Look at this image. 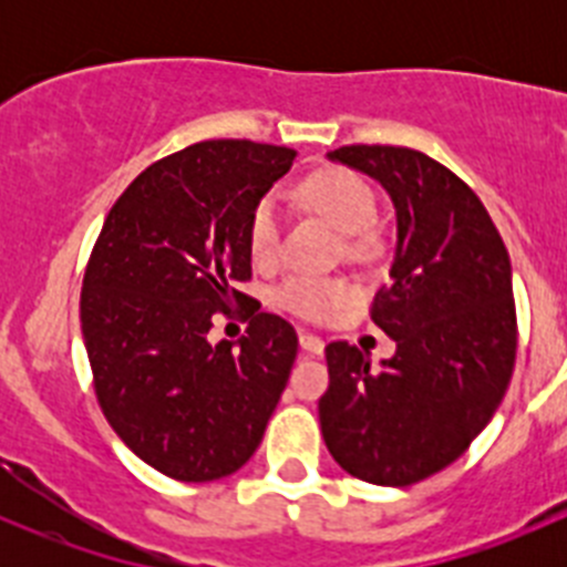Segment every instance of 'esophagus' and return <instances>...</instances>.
<instances>
[{
  "label": "esophagus",
  "mask_w": 567,
  "mask_h": 567,
  "mask_svg": "<svg viewBox=\"0 0 567 567\" xmlns=\"http://www.w3.org/2000/svg\"><path fill=\"white\" fill-rule=\"evenodd\" d=\"M299 342H301V348H305L307 353H312V357H320V353H323V340H320L318 334H310V331H301Z\"/></svg>",
  "instance_id": "34e87169"
}]
</instances>
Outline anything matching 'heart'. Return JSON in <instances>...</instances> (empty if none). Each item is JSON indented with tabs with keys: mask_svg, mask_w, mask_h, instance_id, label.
Segmentation results:
<instances>
[{
	"mask_svg": "<svg viewBox=\"0 0 567 567\" xmlns=\"http://www.w3.org/2000/svg\"><path fill=\"white\" fill-rule=\"evenodd\" d=\"M299 197L334 230L346 233V247L353 255H368L375 247L370 221L375 219V192L362 175L346 167H323L301 181ZM249 257L257 268H274L282 247V219L274 197L257 199L247 225ZM353 290L340 277H290L277 290V305L305 320H326L351 301Z\"/></svg>",
	"mask_w": 567,
	"mask_h": 567,
	"instance_id": "b5f03b06",
	"label": "heart"
}]
</instances>
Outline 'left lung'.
I'll return each instance as SVG.
<instances>
[{"instance_id": "obj_1", "label": "left lung", "mask_w": 567, "mask_h": 567, "mask_svg": "<svg viewBox=\"0 0 567 567\" xmlns=\"http://www.w3.org/2000/svg\"><path fill=\"white\" fill-rule=\"evenodd\" d=\"M329 158L394 203L392 282L370 318L398 351L373 368L346 340L326 346L320 431L348 474L403 488L458 461L505 398L518 346L511 255L477 194L425 153L346 145Z\"/></svg>"}]
</instances>
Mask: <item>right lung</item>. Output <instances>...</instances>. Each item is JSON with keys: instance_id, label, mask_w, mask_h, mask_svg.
I'll use <instances>...</instances> for the list:
<instances>
[{"instance_id": "right-lung-1", "label": "right lung", "mask_w": 567, "mask_h": 567, "mask_svg": "<svg viewBox=\"0 0 567 567\" xmlns=\"http://www.w3.org/2000/svg\"><path fill=\"white\" fill-rule=\"evenodd\" d=\"M293 162L249 140L183 147L131 181L90 251L79 318L95 398L125 447L181 483L238 472L288 384L296 329L238 282L251 208ZM238 306L248 334L210 347L215 312Z\"/></svg>"}]
</instances>
